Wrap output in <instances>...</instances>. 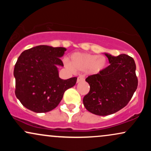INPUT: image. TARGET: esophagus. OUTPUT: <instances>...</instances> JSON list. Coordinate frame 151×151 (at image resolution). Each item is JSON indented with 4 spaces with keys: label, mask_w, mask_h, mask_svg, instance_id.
<instances>
[{
    "label": "esophagus",
    "mask_w": 151,
    "mask_h": 151,
    "mask_svg": "<svg viewBox=\"0 0 151 151\" xmlns=\"http://www.w3.org/2000/svg\"><path fill=\"white\" fill-rule=\"evenodd\" d=\"M84 80V77H83V76H79V77H78V78H77V82L79 83V82H80V81H82Z\"/></svg>",
    "instance_id": "esophagus-1"
}]
</instances>
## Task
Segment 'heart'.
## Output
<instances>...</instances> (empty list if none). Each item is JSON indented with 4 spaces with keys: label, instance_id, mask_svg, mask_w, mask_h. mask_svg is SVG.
I'll use <instances>...</instances> for the list:
<instances>
[{
    "label": "heart",
    "instance_id": "heart-1",
    "mask_svg": "<svg viewBox=\"0 0 151 151\" xmlns=\"http://www.w3.org/2000/svg\"><path fill=\"white\" fill-rule=\"evenodd\" d=\"M72 65L67 64L68 68L79 71H89V73H99L104 69L106 60L104 57L86 53H74L72 56Z\"/></svg>",
    "mask_w": 151,
    "mask_h": 151
}]
</instances>
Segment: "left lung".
I'll list each match as a JSON object with an SVG mask.
<instances>
[{"instance_id": "8db88e82", "label": "left lung", "mask_w": 151, "mask_h": 151, "mask_svg": "<svg viewBox=\"0 0 151 151\" xmlns=\"http://www.w3.org/2000/svg\"><path fill=\"white\" fill-rule=\"evenodd\" d=\"M105 55L110 65L86 78L90 90L83 99L86 110L99 116L110 115L125 107L138 86L136 64L131 57Z\"/></svg>"}]
</instances>
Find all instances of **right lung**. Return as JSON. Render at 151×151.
<instances>
[{"mask_svg": "<svg viewBox=\"0 0 151 151\" xmlns=\"http://www.w3.org/2000/svg\"><path fill=\"white\" fill-rule=\"evenodd\" d=\"M65 47L39 45L23 51L14 68L16 97L25 108L46 113L58 106L67 89L75 85L77 77L62 79L58 67H63Z\"/></svg>", "mask_w": 151, "mask_h": 151, "instance_id": "1", "label": "right lung"}]
</instances>
